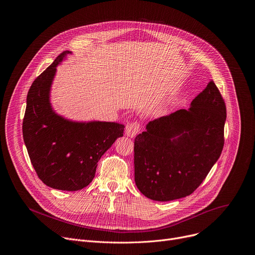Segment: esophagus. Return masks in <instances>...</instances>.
Returning <instances> with one entry per match:
<instances>
[{
  "instance_id": "1",
  "label": "esophagus",
  "mask_w": 255,
  "mask_h": 255,
  "mask_svg": "<svg viewBox=\"0 0 255 255\" xmlns=\"http://www.w3.org/2000/svg\"><path fill=\"white\" fill-rule=\"evenodd\" d=\"M140 124L137 122V121H134V122H131L129 124L126 125V128H125V135H127L128 137H135L139 131H140Z\"/></svg>"
}]
</instances>
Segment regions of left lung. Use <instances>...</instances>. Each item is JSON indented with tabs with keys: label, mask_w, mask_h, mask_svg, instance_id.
<instances>
[{
	"label": "left lung",
	"mask_w": 255,
	"mask_h": 255,
	"mask_svg": "<svg viewBox=\"0 0 255 255\" xmlns=\"http://www.w3.org/2000/svg\"><path fill=\"white\" fill-rule=\"evenodd\" d=\"M225 121V102L213 81L189 110L150 121L134 141L138 190L159 202L193 194L221 155Z\"/></svg>",
	"instance_id": "1"
}]
</instances>
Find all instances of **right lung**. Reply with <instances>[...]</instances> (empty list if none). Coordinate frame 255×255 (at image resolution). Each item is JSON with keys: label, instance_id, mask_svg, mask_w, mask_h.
<instances>
[{"label": "right lung", "instance_id": "1", "mask_svg": "<svg viewBox=\"0 0 255 255\" xmlns=\"http://www.w3.org/2000/svg\"><path fill=\"white\" fill-rule=\"evenodd\" d=\"M63 51L35 79L27 95L23 138L31 163L43 183L56 190L79 191L95 177L98 161L123 136L124 125L94 121L79 123L56 115L49 91Z\"/></svg>", "mask_w": 255, "mask_h": 255}]
</instances>
